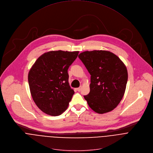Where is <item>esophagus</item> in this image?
I'll use <instances>...</instances> for the list:
<instances>
[{"label":"esophagus","mask_w":153,"mask_h":153,"mask_svg":"<svg viewBox=\"0 0 153 153\" xmlns=\"http://www.w3.org/2000/svg\"><path fill=\"white\" fill-rule=\"evenodd\" d=\"M81 89H82V86H80L79 88H76V90H77V91H81Z\"/></svg>","instance_id":"esophagus-1"}]
</instances>
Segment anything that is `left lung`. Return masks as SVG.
Wrapping results in <instances>:
<instances>
[{"mask_svg": "<svg viewBox=\"0 0 153 153\" xmlns=\"http://www.w3.org/2000/svg\"><path fill=\"white\" fill-rule=\"evenodd\" d=\"M79 58L91 74L90 92L84 96L89 106L100 114L112 111L126 91V65L117 55L106 50L86 51Z\"/></svg>", "mask_w": 153, "mask_h": 153, "instance_id": "left-lung-1", "label": "left lung"}]
</instances>
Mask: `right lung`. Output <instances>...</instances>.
<instances>
[{
  "label": "right lung",
  "instance_id": "1",
  "mask_svg": "<svg viewBox=\"0 0 153 153\" xmlns=\"http://www.w3.org/2000/svg\"><path fill=\"white\" fill-rule=\"evenodd\" d=\"M78 51H50L40 56L28 74L30 91L35 103L44 113L58 116L68 108L74 94L68 83V69Z\"/></svg>",
  "mask_w": 153,
  "mask_h": 153
}]
</instances>
